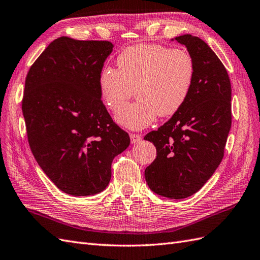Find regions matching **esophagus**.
<instances>
[{"mask_svg": "<svg viewBox=\"0 0 260 260\" xmlns=\"http://www.w3.org/2000/svg\"><path fill=\"white\" fill-rule=\"evenodd\" d=\"M130 139H131V143H137L139 141H141L142 136L137 135V133H130Z\"/></svg>", "mask_w": 260, "mask_h": 260, "instance_id": "esophagus-1", "label": "esophagus"}]
</instances>
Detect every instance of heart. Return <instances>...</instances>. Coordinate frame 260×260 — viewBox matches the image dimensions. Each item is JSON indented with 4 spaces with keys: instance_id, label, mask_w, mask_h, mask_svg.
I'll return each instance as SVG.
<instances>
[{
    "instance_id": "1",
    "label": "heart",
    "mask_w": 260,
    "mask_h": 260,
    "mask_svg": "<svg viewBox=\"0 0 260 260\" xmlns=\"http://www.w3.org/2000/svg\"><path fill=\"white\" fill-rule=\"evenodd\" d=\"M117 69L104 67L100 92L106 107L116 111L133 95L139 98L116 115L119 124L145 128L160 117L172 116L184 106L193 86L196 64L184 48L140 44L125 48L116 59Z\"/></svg>"
}]
</instances>
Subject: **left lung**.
Instances as JSON below:
<instances>
[{
  "label": "left lung",
  "instance_id": "8db88e82",
  "mask_svg": "<svg viewBox=\"0 0 260 260\" xmlns=\"http://www.w3.org/2000/svg\"><path fill=\"white\" fill-rule=\"evenodd\" d=\"M175 39L193 57L196 78L184 106L144 137L156 147L144 176L152 191L184 199L201 189L224 156L232 89L225 67L205 41L189 34Z\"/></svg>",
  "mask_w": 260,
  "mask_h": 260
}]
</instances>
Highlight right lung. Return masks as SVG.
<instances>
[{"label":"right lung","mask_w":260,"mask_h":260,"mask_svg":"<svg viewBox=\"0 0 260 260\" xmlns=\"http://www.w3.org/2000/svg\"><path fill=\"white\" fill-rule=\"evenodd\" d=\"M113 47L106 40L57 38L26 76L28 143L41 170L69 194L103 191L113 159L130 144L101 100L100 74Z\"/></svg>","instance_id":"right-lung-1"}]
</instances>
